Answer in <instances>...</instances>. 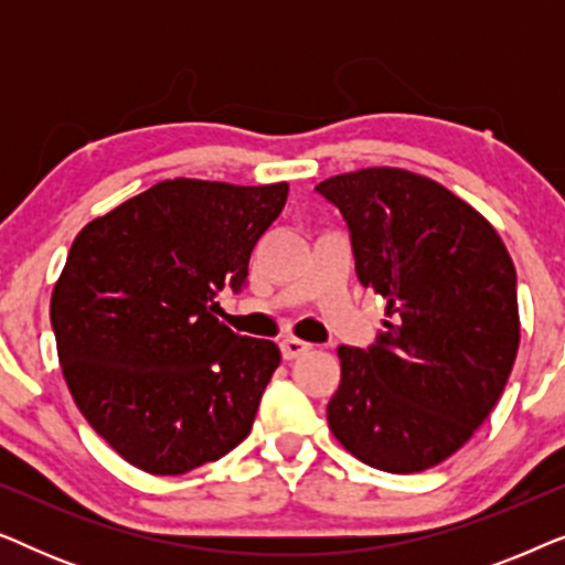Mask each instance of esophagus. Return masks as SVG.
Returning <instances> with one entry per match:
<instances>
[{
    "label": "esophagus",
    "mask_w": 565,
    "mask_h": 565,
    "mask_svg": "<svg viewBox=\"0 0 565 565\" xmlns=\"http://www.w3.org/2000/svg\"><path fill=\"white\" fill-rule=\"evenodd\" d=\"M280 350H282V358L290 362V360H298L300 354H306L308 350H311V344L303 342V339L290 337V339H282V342H280Z\"/></svg>",
    "instance_id": "1"
}]
</instances>
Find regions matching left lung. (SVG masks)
Segmentation results:
<instances>
[{
	"instance_id": "obj_1",
	"label": "left lung",
	"mask_w": 565,
	"mask_h": 565,
	"mask_svg": "<svg viewBox=\"0 0 565 565\" xmlns=\"http://www.w3.org/2000/svg\"><path fill=\"white\" fill-rule=\"evenodd\" d=\"M316 190L342 211L360 282L391 319L370 350H337L331 435L377 470L435 468L473 437L514 367V262L476 207L424 174L367 167Z\"/></svg>"
}]
</instances>
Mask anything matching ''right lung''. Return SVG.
Masks as SVG:
<instances>
[{"label":"right lung","mask_w":565,"mask_h":565,"mask_svg":"<svg viewBox=\"0 0 565 565\" xmlns=\"http://www.w3.org/2000/svg\"><path fill=\"white\" fill-rule=\"evenodd\" d=\"M288 182H157L74 238L51 296L58 362L89 427L130 466L182 476L246 439L280 365L269 339L213 316Z\"/></svg>","instance_id":"obj_1"}]
</instances>
